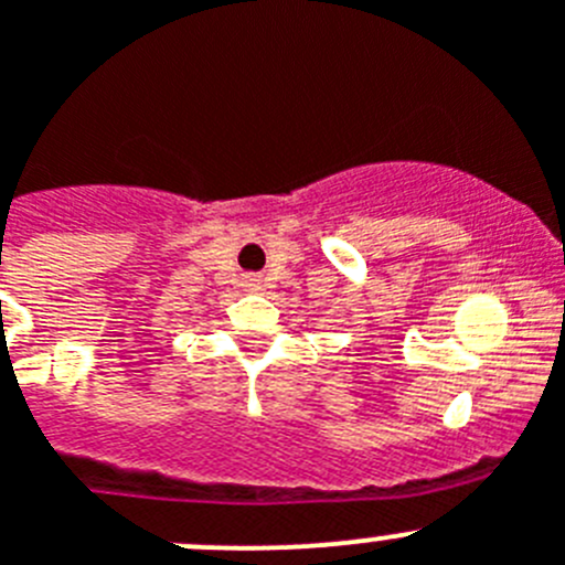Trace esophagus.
Here are the masks:
<instances>
[{"label": "esophagus", "instance_id": "1", "mask_svg": "<svg viewBox=\"0 0 565 565\" xmlns=\"http://www.w3.org/2000/svg\"><path fill=\"white\" fill-rule=\"evenodd\" d=\"M245 287H247V289H258V287H262V281H258L256 276H247V278H245Z\"/></svg>", "mask_w": 565, "mask_h": 565}]
</instances>
